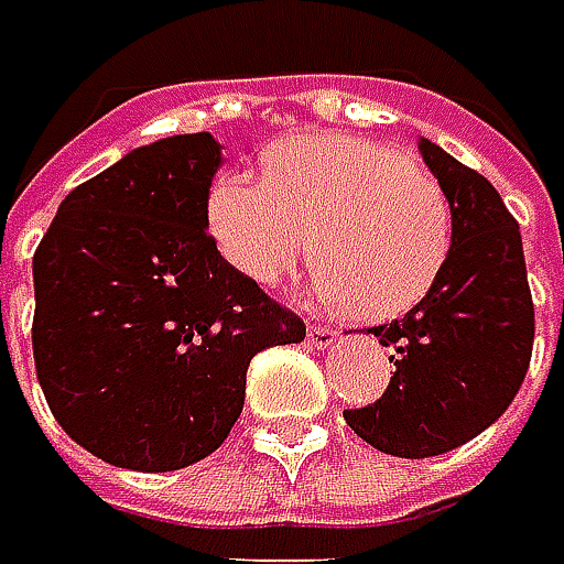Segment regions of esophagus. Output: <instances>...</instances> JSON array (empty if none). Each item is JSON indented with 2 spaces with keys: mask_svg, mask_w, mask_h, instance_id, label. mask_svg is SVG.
Segmentation results:
<instances>
[{
  "mask_svg": "<svg viewBox=\"0 0 564 564\" xmlns=\"http://www.w3.org/2000/svg\"><path fill=\"white\" fill-rule=\"evenodd\" d=\"M336 343V329H326V326H307V346L314 349H329Z\"/></svg>",
  "mask_w": 564,
  "mask_h": 564,
  "instance_id": "34e87169",
  "label": "esophagus"
}]
</instances>
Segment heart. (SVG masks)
Segmentation results:
<instances>
[{"mask_svg": "<svg viewBox=\"0 0 564 564\" xmlns=\"http://www.w3.org/2000/svg\"><path fill=\"white\" fill-rule=\"evenodd\" d=\"M218 253L257 285L314 257L317 295L361 321L406 314L451 253V203L415 158L355 135H301L269 155V177L221 171L206 196Z\"/></svg>", "mask_w": 564, "mask_h": 564, "instance_id": "1", "label": "heart"}]
</instances>
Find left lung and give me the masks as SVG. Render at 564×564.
I'll return each instance as SVG.
<instances>
[{"instance_id": "obj_1", "label": "left lung", "mask_w": 564, "mask_h": 564, "mask_svg": "<svg viewBox=\"0 0 564 564\" xmlns=\"http://www.w3.org/2000/svg\"><path fill=\"white\" fill-rule=\"evenodd\" d=\"M422 161L451 203V253L432 292L371 326L397 365L378 403L346 409L355 435L393 457H437L486 432L521 390L533 352V297L521 231L498 189L441 145Z\"/></svg>"}]
</instances>
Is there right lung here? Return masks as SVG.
I'll list each match as a JSON object with an SVG mask.
<instances>
[{
  "label": "right lung",
  "instance_id": "right-lung-1",
  "mask_svg": "<svg viewBox=\"0 0 564 564\" xmlns=\"http://www.w3.org/2000/svg\"><path fill=\"white\" fill-rule=\"evenodd\" d=\"M209 132L132 149L75 186L34 253V365L88 454L171 473L235 429L247 365L304 321L231 267L206 228Z\"/></svg>",
  "mask_w": 564,
  "mask_h": 564
}]
</instances>
